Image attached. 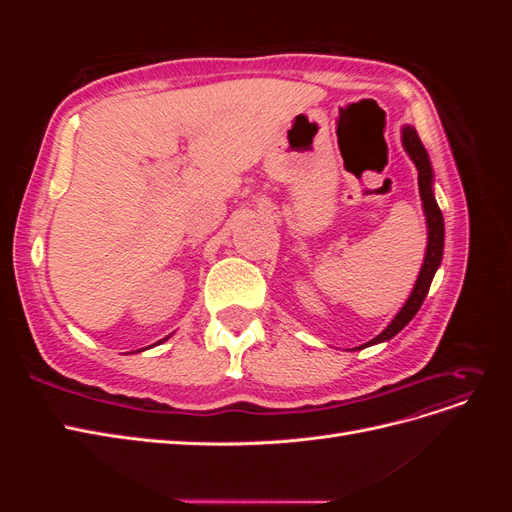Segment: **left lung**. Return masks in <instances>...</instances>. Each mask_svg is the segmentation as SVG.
<instances>
[{"instance_id": "8db88e82", "label": "left lung", "mask_w": 512, "mask_h": 512, "mask_svg": "<svg viewBox=\"0 0 512 512\" xmlns=\"http://www.w3.org/2000/svg\"><path fill=\"white\" fill-rule=\"evenodd\" d=\"M401 143H404V149L410 156V160L414 162L416 170H418V192H421V200H423V211H425V220H427V252H425V260L421 273H418V280L412 288V294L408 297V301L404 303V307L399 309L397 316L391 320L389 327H386L380 335H376L374 339H369L367 344L359 346L356 350H363L367 346H374L380 342H389L391 337H395L406 324L416 316L418 309H421L433 275H436L440 262H442V252H444V218L442 211L433 198V170H431V162L427 156V149L423 147L421 138H418L416 130L412 126H404L401 130Z\"/></svg>"}]
</instances>
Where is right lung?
<instances>
[{"label":"right lung","mask_w":512,"mask_h":512,"mask_svg":"<svg viewBox=\"0 0 512 512\" xmlns=\"http://www.w3.org/2000/svg\"><path fill=\"white\" fill-rule=\"evenodd\" d=\"M166 339H168V337H166ZM166 339H160V342H158V344H162V342H166Z\"/></svg>","instance_id":"1"}]
</instances>
